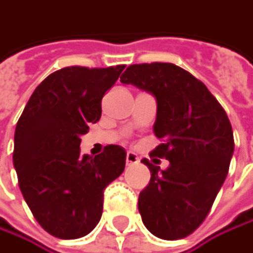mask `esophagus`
<instances>
[{
    "mask_svg": "<svg viewBox=\"0 0 253 253\" xmlns=\"http://www.w3.org/2000/svg\"><path fill=\"white\" fill-rule=\"evenodd\" d=\"M139 162V157L135 154V153H127V154H126V163H127V165H135V163H138Z\"/></svg>",
    "mask_w": 253,
    "mask_h": 253,
    "instance_id": "1",
    "label": "esophagus"
}]
</instances>
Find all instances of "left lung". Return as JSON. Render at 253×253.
Wrapping results in <instances>:
<instances>
[{"label": "left lung", "instance_id": "obj_1", "mask_svg": "<svg viewBox=\"0 0 253 253\" xmlns=\"http://www.w3.org/2000/svg\"><path fill=\"white\" fill-rule=\"evenodd\" d=\"M120 81L156 96L154 133L162 144L150 156L170 162L160 170L144 159L151 179L138 200L142 221L160 239H184L206 219L227 178L234 153L231 123L208 87L173 63L130 65Z\"/></svg>", "mask_w": 253, "mask_h": 253}]
</instances>
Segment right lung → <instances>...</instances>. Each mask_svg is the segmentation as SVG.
<instances>
[{"label": "right lung", "instance_id": "1", "mask_svg": "<svg viewBox=\"0 0 253 253\" xmlns=\"http://www.w3.org/2000/svg\"><path fill=\"white\" fill-rule=\"evenodd\" d=\"M126 65L66 66L44 78L29 97L14 132L13 165L37 222L57 239H78L99 222L103 190L126 166V151L106 145L90 157L81 135L102 114V97Z\"/></svg>", "mask_w": 253, "mask_h": 253}]
</instances>
